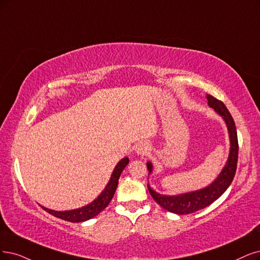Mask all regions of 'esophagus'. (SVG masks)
I'll use <instances>...</instances> for the list:
<instances>
[{"mask_svg": "<svg viewBox=\"0 0 260 260\" xmlns=\"http://www.w3.org/2000/svg\"><path fill=\"white\" fill-rule=\"evenodd\" d=\"M135 151L138 155H141V156H145L147 155L149 151H150V147L147 142H139L138 145L136 146L135 148Z\"/></svg>", "mask_w": 260, "mask_h": 260, "instance_id": "esophagus-1", "label": "esophagus"}]
</instances>
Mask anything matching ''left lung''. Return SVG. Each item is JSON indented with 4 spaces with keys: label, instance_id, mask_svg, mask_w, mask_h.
Masks as SVG:
<instances>
[{
    "label": "left lung",
    "instance_id": "8db88e82",
    "mask_svg": "<svg viewBox=\"0 0 260 260\" xmlns=\"http://www.w3.org/2000/svg\"><path fill=\"white\" fill-rule=\"evenodd\" d=\"M208 105L211 108H213L220 117H222L227 125L229 139H230V151L229 156L227 159L226 165L223 170L220 171L218 177L205 188H201L195 191H189V193L180 194L177 196H168L161 195L153 190L148 184V189L151 196L153 197L156 203L169 212L176 213L179 215L190 214L194 213L198 210L204 209L215 201L224 194V191L232 184L234 177L237 170V162H238V136L237 129L234 122L232 114L226 108V106L222 101H218L212 95H207ZM147 167L149 170V175H151L153 166L150 161L147 162Z\"/></svg>",
    "mask_w": 260,
    "mask_h": 260
}]
</instances>
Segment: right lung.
I'll return each instance as SVG.
<instances>
[{
  "label": "right lung",
  "instance_id": "right-lung-1",
  "mask_svg": "<svg viewBox=\"0 0 260 260\" xmlns=\"http://www.w3.org/2000/svg\"><path fill=\"white\" fill-rule=\"evenodd\" d=\"M128 161H129L128 157H124L118 162L117 166L114 167L112 171V175L110 177L108 184L106 185L105 189L102 191L101 195L94 201H92L91 204L86 205L82 208L70 210V211H54L45 207H42V208L49 214H52L55 217H59L61 219H64V220H67V222H72V223H80V222H84V220H88L90 218H93L94 216L100 214L102 211L109 205L115 193V189L118 187L119 178L124 168L128 164Z\"/></svg>",
  "mask_w": 260,
  "mask_h": 260
}]
</instances>
